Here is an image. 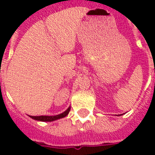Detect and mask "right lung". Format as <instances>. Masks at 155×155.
I'll list each match as a JSON object with an SVG mask.
<instances>
[{
  "instance_id": "1",
  "label": "right lung",
  "mask_w": 155,
  "mask_h": 155,
  "mask_svg": "<svg viewBox=\"0 0 155 155\" xmlns=\"http://www.w3.org/2000/svg\"><path fill=\"white\" fill-rule=\"evenodd\" d=\"M71 110V106L68 108L67 110L64 111L63 113H61L57 115H52V116H48V115H41V116H31V115H29L31 119L35 120H38V121H43V122H51V121H54V120H59L61 118H64L69 114V112Z\"/></svg>"
}]
</instances>
